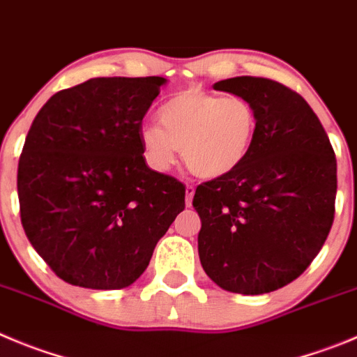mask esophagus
I'll return each mask as SVG.
<instances>
[{
    "label": "esophagus",
    "instance_id": "obj_1",
    "mask_svg": "<svg viewBox=\"0 0 357 357\" xmlns=\"http://www.w3.org/2000/svg\"><path fill=\"white\" fill-rule=\"evenodd\" d=\"M194 194H195V188L192 185H186L185 188V201H186V206H192V199H194Z\"/></svg>",
    "mask_w": 357,
    "mask_h": 357
}]
</instances>
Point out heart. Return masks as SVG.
Segmentation results:
<instances>
[{"instance_id": "1", "label": "heart", "mask_w": 357, "mask_h": 357, "mask_svg": "<svg viewBox=\"0 0 357 357\" xmlns=\"http://www.w3.org/2000/svg\"><path fill=\"white\" fill-rule=\"evenodd\" d=\"M158 125L141 128L144 156L155 171H167L181 149L194 176L216 179L231 174L250 155L257 133V112L241 96L181 91L160 109Z\"/></svg>"}]
</instances>
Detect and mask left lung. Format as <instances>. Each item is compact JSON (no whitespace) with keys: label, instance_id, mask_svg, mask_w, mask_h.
Masks as SVG:
<instances>
[{"label":"left lung","instance_id":"1","mask_svg":"<svg viewBox=\"0 0 357 357\" xmlns=\"http://www.w3.org/2000/svg\"><path fill=\"white\" fill-rule=\"evenodd\" d=\"M213 88L254 105L257 133L236 171L195 190L199 259L224 291L266 294L298 278L328 238L335 151L306 100L284 84L232 77Z\"/></svg>","mask_w":357,"mask_h":357}]
</instances>
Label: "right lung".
<instances>
[{"label":"right lung","instance_id":"right-lung-1","mask_svg":"<svg viewBox=\"0 0 357 357\" xmlns=\"http://www.w3.org/2000/svg\"><path fill=\"white\" fill-rule=\"evenodd\" d=\"M163 77H96L52 95L17 171L21 222L61 280L96 291L132 285L185 209V186L146 165L141 123Z\"/></svg>","mask_w":357,"mask_h":357}]
</instances>
